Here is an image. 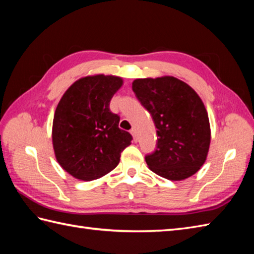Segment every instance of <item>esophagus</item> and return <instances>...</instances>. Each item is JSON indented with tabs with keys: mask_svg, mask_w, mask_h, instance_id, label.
I'll return each instance as SVG.
<instances>
[{
	"mask_svg": "<svg viewBox=\"0 0 254 254\" xmlns=\"http://www.w3.org/2000/svg\"><path fill=\"white\" fill-rule=\"evenodd\" d=\"M131 134H132V136H133V141L134 142H137V133H136L135 128H132Z\"/></svg>",
	"mask_w": 254,
	"mask_h": 254,
	"instance_id": "1",
	"label": "esophagus"
}]
</instances>
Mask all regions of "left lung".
Instances as JSON below:
<instances>
[{
    "label": "left lung",
    "mask_w": 254,
    "mask_h": 254,
    "mask_svg": "<svg viewBox=\"0 0 254 254\" xmlns=\"http://www.w3.org/2000/svg\"><path fill=\"white\" fill-rule=\"evenodd\" d=\"M132 89L157 128V147L145 157L148 168L171 181L196 174L210 144L208 115L196 91L174 76L134 79Z\"/></svg>",
    "instance_id": "left-lung-1"
}]
</instances>
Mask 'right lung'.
<instances>
[{"instance_id":"1","label":"right lung","mask_w":254,"mask_h":254,"mask_svg":"<svg viewBox=\"0 0 254 254\" xmlns=\"http://www.w3.org/2000/svg\"><path fill=\"white\" fill-rule=\"evenodd\" d=\"M123 85L113 75L96 74L77 79L59 101L52 124L57 161L75 179L93 181L116 168L132 135L119 128L120 117L109 109Z\"/></svg>"}]
</instances>
